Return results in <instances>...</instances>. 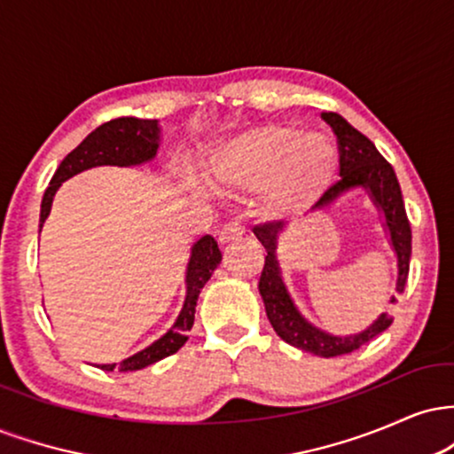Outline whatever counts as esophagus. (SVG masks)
I'll return each mask as SVG.
<instances>
[{
	"mask_svg": "<svg viewBox=\"0 0 454 454\" xmlns=\"http://www.w3.org/2000/svg\"><path fill=\"white\" fill-rule=\"evenodd\" d=\"M245 234V226L241 222H228L226 226L220 231V243L222 245H231L234 241H239Z\"/></svg>",
	"mask_w": 454,
	"mask_h": 454,
	"instance_id": "obj_1",
	"label": "esophagus"
}]
</instances>
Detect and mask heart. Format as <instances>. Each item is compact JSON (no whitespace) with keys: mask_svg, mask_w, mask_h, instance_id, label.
I'll list each match as a JSON object with an SVG mask.
<instances>
[{"mask_svg":"<svg viewBox=\"0 0 454 454\" xmlns=\"http://www.w3.org/2000/svg\"><path fill=\"white\" fill-rule=\"evenodd\" d=\"M335 168L337 155L328 140L296 128L267 126L232 140L217 155L213 175L222 184L249 190L270 184V205L293 211L316 200Z\"/></svg>","mask_w":454,"mask_h":454,"instance_id":"heart-1","label":"heart"}]
</instances>
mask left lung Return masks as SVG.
I'll list each match as a JSON object with an SVG mask.
<instances>
[{"mask_svg":"<svg viewBox=\"0 0 454 454\" xmlns=\"http://www.w3.org/2000/svg\"><path fill=\"white\" fill-rule=\"evenodd\" d=\"M322 119L331 126L337 137V147H340V175L341 179L335 185H331L322 194L320 200L316 202L314 209L331 205L337 200L343 192L352 190V187H364L372 194L373 202L380 211L384 213V222L390 232V243H393L395 254H397V293H403L405 281L410 273V256H411V228L410 220L405 215L403 196H401V187L395 175L393 166L382 158V153L376 149L364 134L352 128L341 114L337 113H322ZM284 222H267L254 226V234L258 241L267 249L264 256L262 275H260L258 290L262 294L264 309H267L270 326L275 333L290 346L299 348V350L317 354V356H341V354H350L358 348L372 341L380 333H384L393 325V316L382 314L373 322L367 331L358 333V335L335 337L328 333L320 331L314 325L305 320L299 314L293 299H290L288 290H286L284 279H281V270L278 264V234L284 231ZM395 296L390 303H395Z\"/></svg>","mask_w":454,"mask_h":454,"instance_id":"1","label":"left lung"}]
</instances>
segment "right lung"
Segmentation results:
<instances>
[{
  "label": "right lung",
  "mask_w": 454,
  "mask_h": 454,
  "mask_svg": "<svg viewBox=\"0 0 454 454\" xmlns=\"http://www.w3.org/2000/svg\"><path fill=\"white\" fill-rule=\"evenodd\" d=\"M158 147L160 126L155 119L119 117L113 119V121L102 123V126L93 129L90 137L82 140L76 149H72L59 164V168L55 170L53 179H51L43 198L40 228H43L44 220L49 217L55 192L59 190V185L64 184L66 179H70V176L82 173V170L87 168H93V166L145 164V161L155 158ZM220 260L222 252L211 234H205L202 239H198L194 247H192L190 262H187L185 303L173 328H170L164 337H160L158 341L151 343L149 348L134 354V356H129L121 363L100 364V369H104V372H113V369H119V372H137V369L158 363L161 358L170 356V354L179 350V348L187 341V331L194 326L198 294H200L202 286L209 281L213 270L217 269Z\"/></svg>",
  "instance_id": "add662e5"
}]
</instances>
